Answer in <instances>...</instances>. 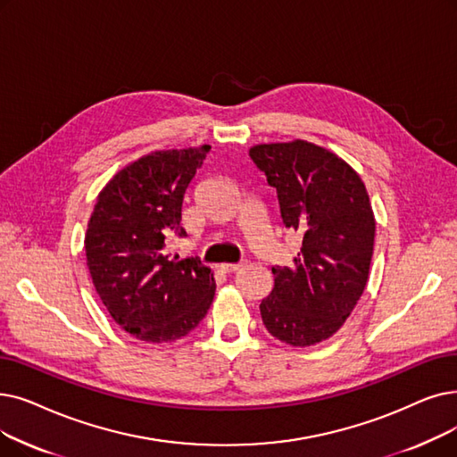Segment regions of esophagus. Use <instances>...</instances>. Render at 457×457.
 <instances>
[{
	"mask_svg": "<svg viewBox=\"0 0 457 457\" xmlns=\"http://www.w3.org/2000/svg\"><path fill=\"white\" fill-rule=\"evenodd\" d=\"M241 267H243V263H222V265H220V269H222L224 272H228V274L237 272Z\"/></svg>",
	"mask_w": 457,
	"mask_h": 457,
	"instance_id": "34e87169",
	"label": "esophagus"
}]
</instances>
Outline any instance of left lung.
<instances>
[{
	"label": "left lung",
	"mask_w": 457,
	"mask_h": 457,
	"mask_svg": "<svg viewBox=\"0 0 457 457\" xmlns=\"http://www.w3.org/2000/svg\"><path fill=\"white\" fill-rule=\"evenodd\" d=\"M276 190L282 222L303 237L291 267H272L262 301L265 328L293 347L328 340L366 289L375 216L366 187L344 158L306 140L248 151Z\"/></svg>",
	"instance_id": "8db88e82"
}]
</instances>
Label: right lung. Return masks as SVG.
Returning a JSON list of instances; mask_svg holds the SVG:
<instances>
[{"mask_svg": "<svg viewBox=\"0 0 457 457\" xmlns=\"http://www.w3.org/2000/svg\"><path fill=\"white\" fill-rule=\"evenodd\" d=\"M209 151H153L119 170L96 195L84 239L87 269L113 321L136 340H179L212 303L211 269L168 250L173 237L187 235L185 192Z\"/></svg>", "mask_w": 457, "mask_h": 457, "instance_id": "right-lung-1", "label": "right lung"}]
</instances>
